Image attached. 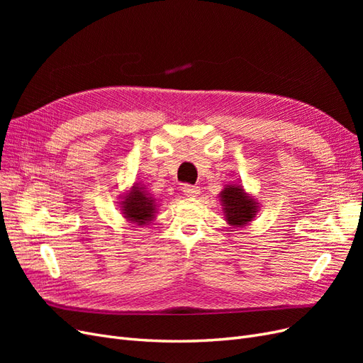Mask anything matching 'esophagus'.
Returning a JSON list of instances; mask_svg holds the SVG:
<instances>
[{
    "label": "esophagus",
    "mask_w": 363,
    "mask_h": 363,
    "mask_svg": "<svg viewBox=\"0 0 363 363\" xmlns=\"http://www.w3.org/2000/svg\"><path fill=\"white\" fill-rule=\"evenodd\" d=\"M200 192H201V189L199 188V186H192V184H184L183 186V194L186 196H191V199H194V196H199Z\"/></svg>",
    "instance_id": "1"
}]
</instances>
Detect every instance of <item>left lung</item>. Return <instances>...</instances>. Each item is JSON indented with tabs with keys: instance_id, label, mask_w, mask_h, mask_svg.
Segmentation results:
<instances>
[{
	"instance_id": "1",
	"label": "left lung",
	"mask_w": 363,
	"mask_h": 363,
	"mask_svg": "<svg viewBox=\"0 0 363 363\" xmlns=\"http://www.w3.org/2000/svg\"><path fill=\"white\" fill-rule=\"evenodd\" d=\"M219 201L223 206L225 221L232 227H245L259 212L257 200L236 183L227 184L219 192Z\"/></svg>"
}]
</instances>
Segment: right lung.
I'll return each mask as SVG.
<instances>
[{
  "instance_id": "1",
  "label": "right lung",
  "mask_w": 363,
  "mask_h": 363,
  "mask_svg": "<svg viewBox=\"0 0 363 363\" xmlns=\"http://www.w3.org/2000/svg\"><path fill=\"white\" fill-rule=\"evenodd\" d=\"M121 199L123 201H119V207L127 221L136 225H147L155 221L157 208L156 199H152L148 194L144 184L133 183L130 191H127Z\"/></svg>"
}]
</instances>
